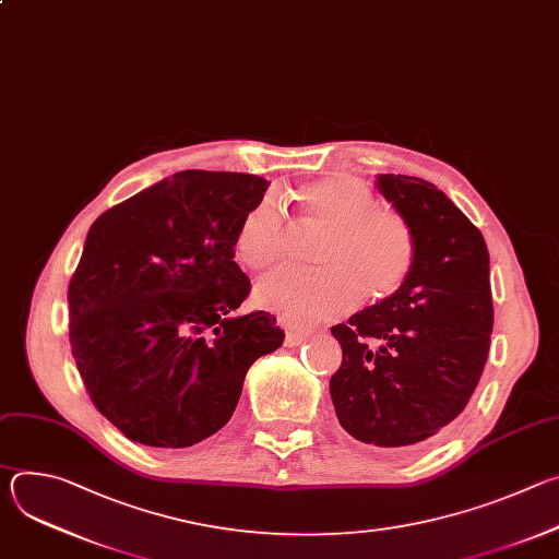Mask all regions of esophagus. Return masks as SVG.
<instances>
[{
  "instance_id": "34e87169",
  "label": "esophagus",
  "mask_w": 559,
  "mask_h": 559,
  "mask_svg": "<svg viewBox=\"0 0 559 559\" xmlns=\"http://www.w3.org/2000/svg\"><path fill=\"white\" fill-rule=\"evenodd\" d=\"M283 328H285V345H289V347H294V345L302 343V341L311 334L309 330H305V328H296V325H292V323H283Z\"/></svg>"
}]
</instances>
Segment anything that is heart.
I'll list each match as a JSON object with an SVG mask.
<instances>
[{
  "instance_id": "1",
  "label": "heart",
  "mask_w": 559,
  "mask_h": 559,
  "mask_svg": "<svg viewBox=\"0 0 559 559\" xmlns=\"http://www.w3.org/2000/svg\"><path fill=\"white\" fill-rule=\"evenodd\" d=\"M298 229L323 236L313 246V270H283L263 278L257 302L283 321L300 325L352 311L365 294L389 298L407 281L416 238L409 221L376 205L373 192L349 177H330L296 190ZM294 227L281 205L265 197L252 205L236 229V254L250 270L281 265L292 250Z\"/></svg>"
}]
</instances>
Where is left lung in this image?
I'll return each mask as SVG.
<instances>
[{
    "mask_svg": "<svg viewBox=\"0 0 559 559\" xmlns=\"http://www.w3.org/2000/svg\"><path fill=\"white\" fill-rule=\"evenodd\" d=\"M376 186L409 221L416 259L401 289L332 328L343 362L330 393L349 436L405 449L455 420L483 376L493 330L489 250L433 183L380 175Z\"/></svg>",
    "mask_w": 559,
    "mask_h": 559,
    "instance_id": "1",
    "label": "left lung"
}]
</instances>
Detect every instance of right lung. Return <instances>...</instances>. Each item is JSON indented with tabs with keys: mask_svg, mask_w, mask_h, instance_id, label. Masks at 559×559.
I'll return each mask as SVG.
<instances>
[{
	"mask_svg": "<svg viewBox=\"0 0 559 559\" xmlns=\"http://www.w3.org/2000/svg\"><path fill=\"white\" fill-rule=\"evenodd\" d=\"M270 183L186 170L106 210L70 285V347L95 407L130 440L192 447L231 418L252 362L283 345L270 311L238 316L243 214Z\"/></svg>",
	"mask_w": 559,
	"mask_h": 559,
	"instance_id": "obj_1",
	"label": "right lung"
}]
</instances>
